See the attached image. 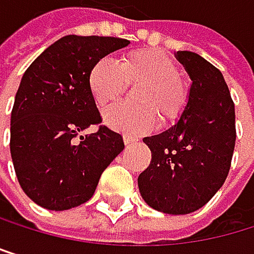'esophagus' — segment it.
<instances>
[{
  "mask_svg": "<svg viewBox=\"0 0 254 254\" xmlns=\"http://www.w3.org/2000/svg\"><path fill=\"white\" fill-rule=\"evenodd\" d=\"M123 141H125V144H132L137 141V138H134L131 135H123Z\"/></svg>",
  "mask_w": 254,
  "mask_h": 254,
  "instance_id": "1",
  "label": "esophagus"
}]
</instances>
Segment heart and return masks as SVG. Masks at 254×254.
I'll return each instance as SVG.
<instances>
[{
	"label": "heart",
	"mask_w": 254,
	"mask_h": 254,
	"mask_svg": "<svg viewBox=\"0 0 254 254\" xmlns=\"http://www.w3.org/2000/svg\"><path fill=\"white\" fill-rule=\"evenodd\" d=\"M126 85H138L132 99L138 105L117 103L103 114L105 123L126 134H143L154 128L157 116L163 125L174 123L186 108L189 88L172 59L155 50H134L113 59L97 61L88 73L90 91L100 108L119 99Z\"/></svg>",
	"instance_id": "1"
}]
</instances>
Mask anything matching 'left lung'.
I'll use <instances>...</instances> for the list:
<instances>
[{
    "label": "left lung",
    "instance_id": "left-lung-1",
    "mask_svg": "<svg viewBox=\"0 0 254 254\" xmlns=\"http://www.w3.org/2000/svg\"><path fill=\"white\" fill-rule=\"evenodd\" d=\"M192 79L180 120L144 137L152 158L138 175L143 199L158 212L186 215L201 209L226 181L235 151V103L222 73L196 53L177 52Z\"/></svg>",
    "mask_w": 254,
    "mask_h": 254
}]
</instances>
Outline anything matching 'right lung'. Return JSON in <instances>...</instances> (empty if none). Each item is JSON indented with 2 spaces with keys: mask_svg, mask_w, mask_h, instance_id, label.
Segmentation results:
<instances>
[{
  "mask_svg": "<svg viewBox=\"0 0 254 254\" xmlns=\"http://www.w3.org/2000/svg\"><path fill=\"white\" fill-rule=\"evenodd\" d=\"M128 39L68 35L27 68L10 119V154L25 195L48 210H68L88 201L102 172L123 151L119 132L100 125L88 86L91 66ZM91 124L93 134L74 138Z\"/></svg>",
  "mask_w": 254,
  "mask_h": 254,
  "instance_id": "obj_1",
  "label": "right lung"
}]
</instances>
